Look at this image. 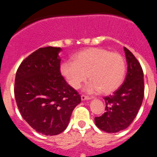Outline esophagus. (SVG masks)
<instances>
[{
	"mask_svg": "<svg viewBox=\"0 0 157 157\" xmlns=\"http://www.w3.org/2000/svg\"><path fill=\"white\" fill-rule=\"evenodd\" d=\"M81 99L82 101H85V100H90L91 98L90 97H88V96H86V95H82L81 96Z\"/></svg>",
	"mask_w": 157,
	"mask_h": 157,
	"instance_id": "34e87169",
	"label": "esophagus"
}]
</instances>
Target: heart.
<instances>
[{
    "label": "heart",
    "mask_w": 157,
    "mask_h": 157,
    "mask_svg": "<svg viewBox=\"0 0 157 157\" xmlns=\"http://www.w3.org/2000/svg\"><path fill=\"white\" fill-rule=\"evenodd\" d=\"M60 71L74 89L79 88L89 77L91 81L86 86V91L101 90L106 94L114 92L122 85L126 75V62L118 52L90 48L75 55L74 61L62 63Z\"/></svg>",
    "instance_id": "obj_1"
}]
</instances>
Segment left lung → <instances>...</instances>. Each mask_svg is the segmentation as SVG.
<instances>
[{
  "mask_svg": "<svg viewBox=\"0 0 157 157\" xmlns=\"http://www.w3.org/2000/svg\"><path fill=\"white\" fill-rule=\"evenodd\" d=\"M127 73L123 84L112 95L105 97V112L95 117L97 127L108 133L127 128L134 120L144 98V74L134 54L124 47Z\"/></svg>",
  "mask_w": 157,
  "mask_h": 157,
  "instance_id": "obj_1",
  "label": "left lung"
}]
</instances>
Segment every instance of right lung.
<instances>
[{
	"label": "right lung",
	"mask_w": 157,
	"mask_h": 157,
	"mask_svg": "<svg viewBox=\"0 0 157 157\" xmlns=\"http://www.w3.org/2000/svg\"><path fill=\"white\" fill-rule=\"evenodd\" d=\"M59 47L40 48L20 63L14 94L22 117L37 132L56 135L68 125L81 102L78 93L60 73Z\"/></svg>",
	"instance_id": "right-lung-1"
}]
</instances>
